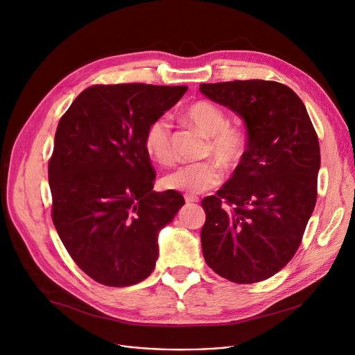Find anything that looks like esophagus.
<instances>
[{"label":"esophagus","instance_id":"esophagus-1","mask_svg":"<svg viewBox=\"0 0 355 355\" xmlns=\"http://www.w3.org/2000/svg\"><path fill=\"white\" fill-rule=\"evenodd\" d=\"M184 198H185V201H187L189 204H190V202H198V197H196V196L185 194V196H184Z\"/></svg>","mask_w":355,"mask_h":355}]
</instances>
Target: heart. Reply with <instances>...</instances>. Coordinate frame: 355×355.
I'll return each mask as SVG.
<instances>
[{
    "instance_id": "b5f03b06",
    "label": "heart",
    "mask_w": 355,
    "mask_h": 355,
    "mask_svg": "<svg viewBox=\"0 0 355 355\" xmlns=\"http://www.w3.org/2000/svg\"><path fill=\"white\" fill-rule=\"evenodd\" d=\"M184 119L209 138L206 155H211L217 161L210 159L181 165L162 178V185L168 190L200 194L221 182L225 173L220 162L227 170H234L240 165L246 154L248 138L240 128L229 125L223 109L209 101L191 103L184 110ZM144 146L149 158L155 162L165 165L173 161L170 119L159 116L146 126Z\"/></svg>"
}]
</instances>
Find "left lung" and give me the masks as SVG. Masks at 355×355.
Here are the masks:
<instances>
[{"label":"left lung","instance_id":"8db88e82","mask_svg":"<svg viewBox=\"0 0 355 355\" xmlns=\"http://www.w3.org/2000/svg\"><path fill=\"white\" fill-rule=\"evenodd\" d=\"M200 92L243 119V161L201 206L206 263L234 284H256L288 265L316 202L318 137L302 101L269 80L202 83Z\"/></svg>","mask_w":355,"mask_h":355}]
</instances>
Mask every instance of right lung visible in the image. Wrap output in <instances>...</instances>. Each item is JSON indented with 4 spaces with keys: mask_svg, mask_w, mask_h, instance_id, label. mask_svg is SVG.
Returning a JSON list of instances; mask_svg holds the SVG:
<instances>
[{
    "mask_svg": "<svg viewBox=\"0 0 355 355\" xmlns=\"http://www.w3.org/2000/svg\"><path fill=\"white\" fill-rule=\"evenodd\" d=\"M185 92L92 86L59 122L49 162L53 223L76 265L102 285L130 286L151 275L158 234L184 206L178 191L153 190L144 134Z\"/></svg>",
    "mask_w": 355,
    "mask_h": 355,
    "instance_id": "obj_1",
    "label": "right lung"
}]
</instances>
